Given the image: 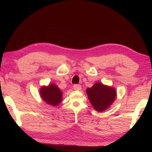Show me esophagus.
<instances>
[{
  "label": "esophagus",
  "mask_w": 152,
  "mask_h": 152,
  "mask_svg": "<svg viewBox=\"0 0 152 152\" xmlns=\"http://www.w3.org/2000/svg\"><path fill=\"white\" fill-rule=\"evenodd\" d=\"M73 87V89L76 91H80L81 89V86L79 84H75Z\"/></svg>",
  "instance_id": "1"
}]
</instances>
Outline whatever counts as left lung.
Returning a JSON list of instances; mask_svg holds the SVG:
<instances>
[{"mask_svg":"<svg viewBox=\"0 0 152 152\" xmlns=\"http://www.w3.org/2000/svg\"><path fill=\"white\" fill-rule=\"evenodd\" d=\"M89 102L96 111L102 112L108 108L115 99V89L96 82L91 88L86 89Z\"/></svg>","mask_w":152,"mask_h":152,"instance_id":"1","label":"left lung"}]
</instances>
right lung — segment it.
Segmentation results:
<instances>
[{"instance_id":"right-lung-1","label":"right lung","mask_w":152,"mask_h":152,"mask_svg":"<svg viewBox=\"0 0 152 152\" xmlns=\"http://www.w3.org/2000/svg\"><path fill=\"white\" fill-rule=\"evenodd\" d=\"M40 97L43 101L51 106H58L62 101V91L56 85L50 84L48 86H42L40 89Z\"/></svg>"}]
</instances>
